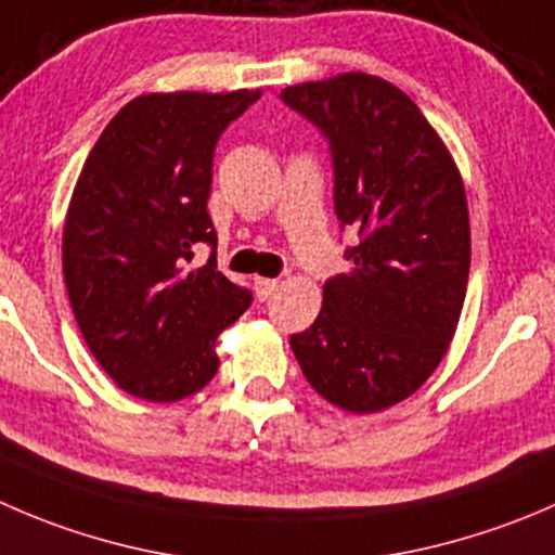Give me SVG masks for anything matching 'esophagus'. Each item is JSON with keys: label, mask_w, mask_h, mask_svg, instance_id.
Returning a JSON list of instances; mask_svg holds the SVG:
<instances>
[{"label": "esophagus", "mask_w": 555, "mask_h": 555, "mask_svg": "<svg viewBox=\"0 0 555 555\" xmlns=\"http://www.w3.org/2000/svg\"><path fill=\"white\" fill-rule=\"evenodd\" d=\"M276 287H279L276 279H262V276L255 279V293H257V298H260V300L271 298L273 289H276Z\"/></svg>", "instance_id": "1"}]
</instances>
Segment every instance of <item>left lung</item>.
Returning <instances> with one entry per match:
<instances>
[{
	"label": "left lung",
	"mask_w": 555,
	"mask_h": 555,
	"mask_svg": "<svg viewBox=\"0 0 555 555\" xmlns=\"http://www.w3.org/2000/svg\"><path fill=\"white\" fill-rule=\"evenodd\" d=\"M282 100L325 132L347 273L325 282L314 325L289 336L309 385L374 414L434 374L459 327L472 262L464 179L437 129L390 80L341 73Z\"/></svg>",
	"instance_id": "8db88e82"
}]
</instances>
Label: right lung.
Returning a JSON list of instances; mask_svg holds the SVG:
<instances>
[{
  "instance_id": "obj_1",
  "label": "right lung",
  "mask_w": 555,
  "mask_h": 555,
  "mask_svg": "<svg viewBox=\"0 0 555 555\" xmlns=\"http://www.w3.org/2000/svg\"><path fill=\"white\" fill-rule=\"evenodd\" d=\"M260 89L154 91L129 100L86 157L62 235V271L83 341L124 392L170 403L219 369L217 338L251 304L217 271H186L217 244L214 146Z\"/></svg>"
}]
</instances>
